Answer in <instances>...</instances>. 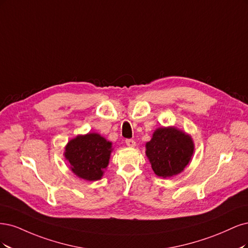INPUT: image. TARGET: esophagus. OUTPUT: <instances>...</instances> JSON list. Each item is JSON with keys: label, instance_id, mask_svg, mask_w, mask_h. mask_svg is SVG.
Wrapping results in <instances>:
<instances>
[{"label": "esophagus", "instance_id": "obj_1", "mask_svg": "<svg viewBox=\"0 0 248 248\" xmlns=\"http://www.w3.org/2000/svg\"><path fill=\"white\" fill-rule=\"evenodd\" d=\"M125 144L129 147H135L136 146V142L133 139H126L125 140Z\"/></svg>", "mask_w": 248, "mask_h": 248}]
</instances>
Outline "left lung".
<instances>
[{
	"label": "left lung",
	"instance_id": "1",
	"mask_svg": "<svg viewBox=\"0 0 248 248\" xmlns=\"http://www.w3.org/2000/svg\"><path fill=\"white\" fill-rule=\"evenodd\" d=\"M189 135L176 127H158L146 143V155L159 177H172L183 171L194 154Z\"/></svg>",
	"mask_w": 248,
	"mask_h": 248
}]
</instances>
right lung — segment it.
<instances>
[{"mask_svg":"<svg viewBox=\"0 0 248 248\" xmlns=\"http://www.w3.org/2000/svg\"><path fill=\"white\" fill-rule=\"evenodd\" d=\"M112 143L97 133L79 135L68 142L65 157L76 176L89 181L102 178L109 164Z\"/></svg>","mask_w":248,"mask_h":248,"instance_id":"add662e5","label":"right lung"}]
</instances>
